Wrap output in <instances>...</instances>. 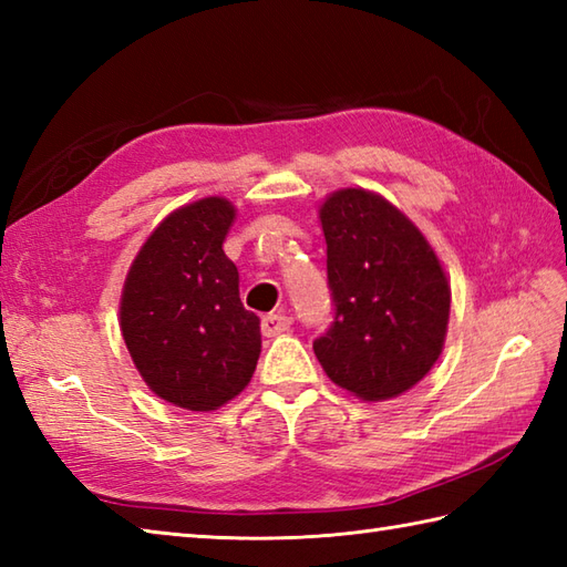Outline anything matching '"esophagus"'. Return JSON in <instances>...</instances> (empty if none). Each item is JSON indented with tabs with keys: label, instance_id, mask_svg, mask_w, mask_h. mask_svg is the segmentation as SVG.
Returning a JSON list of instances; mask_svg holds the SVG:
<instances>
[{
	"label": "esophagus",
	"instance_id": "obj_1",
	"mask_svg": "<svg viewBox=\"0 0 567 567\" xmlns=\"http://www.w3.org/2000/svg\"><path fill=\"white\" fill-rule=\"evenodd\" d=\"M290 327H292V317H287V315H268L260 321V331H262V336H268V339L270 336L285 333Z\"/></svg>",
	"mask_w": 567,
	"mask_h": 567
}]
</instances>
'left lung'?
<instances>
[{"label":"left lung","instance_id":"obj_1","mask_svg":"<svg viewBox=\"0 0 567 567\" xmlns=\"http://www.w3.org/2000/svg\"><path fill=\"white\" fill-rule=\"evenodd\" d=\"M333 321L315 339L327 375L360 400L406 392L436 363L451 287L426 238L388 199L341 189L323 202Z\"/></svg>","mask_w":567,"mask_h":567}]
</instances>
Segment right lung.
<instances>
[{
  "mask_svg": "<svg viewBox=\"0 0 567 567\" xmlns=\"http://www.w3.org/2000/svg\"><path fill=\"white\" fill-rule=\"evenodd\" d=\"M231 202L207 197L173 212L131 265L122 333L161 400L209 412L246 388L260 355V319L240 305L224 238Z\"/></svg>",
  "mask_w": 567,
  "mask_h": 567,
  "instance_id": "obj_1",
  "label": "right lung"
}]
</instances>
